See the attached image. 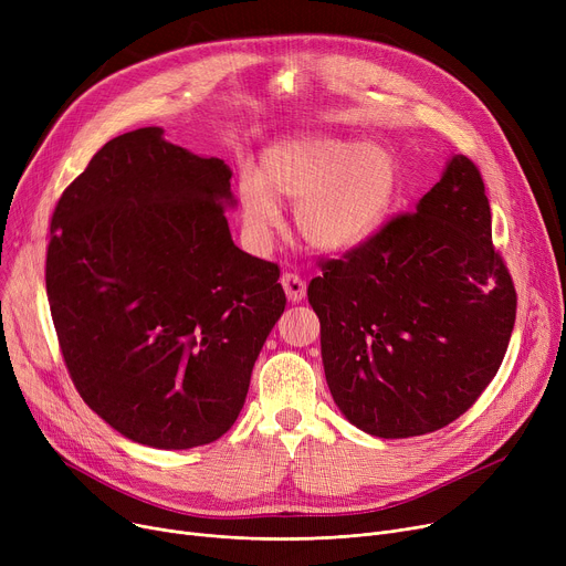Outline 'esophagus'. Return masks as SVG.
Instances as JSON below:
<instances>
[{"mask_svg":"<svg viewBox=\"0 0 566 566\" xmlns=\"http://www.w3.org/2000/svg\"><path fill=\"white\" fill-rule=\"evenodd\" d=\"M282 286H284V293H286V298L291 303H301L305 298V293H307V282L295 273H284L282 275Z\"/></svg>","mask_w":566,"mask_h":566,"instance_id":"1","label":"esophagus"}]
</instances>
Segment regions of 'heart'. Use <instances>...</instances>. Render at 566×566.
<instances>
[{
	"label": "heart",
	"mask_w": 566,
	"mask_h": 566,
	"mask_svg": "<svg viewBox=\"0 0 566 566\" xmlns=\"http://www.w3.org/2000/svg\"><path fill=\"white\" fill-rule=\"evenodd\" d=\"M401 195V165L382 144L310 135L273 146L259 174L238 188L241 220L254 243L280 227L277 201L295 203V229L321 252L358 245L388 220Z\"/></svg>",
	"instance_id": "obj_1"
}]
</instances>
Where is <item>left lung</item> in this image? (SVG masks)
I'll list each match as a JSON object with an SVG mask.
<instances>
[{
  "label": "left lung",
  "mask_w": 566,
  "mask_h": 566,
  "mask_svg": "<svg viewBox=\"0 0 566 566\" xmlns=\"http://www.w3.org/2000/svg\"><path fill=\"white\" fill-rule=\"evenodd\" d=\"M307 289L321 358L346 420L378 438L448 427L497 374L516 289L493 248L480 169L454 156L412 213L395 216Z\"/></svg>",
  "instance_id": "8db88e82"
}]
</instances>
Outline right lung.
Returning <instances> with one entry per match:
<instances>
[{"label":"right lung","instance_id":"obj_1","mask_svg":"<svg viewBox=\"0 0 566 566\" xmlns=\"http://www.w3.org/2000/svg\"><path fill=\"white\" fill-rule=\"evenodd\" d=\"M229 178L224 160L148 126L109 139L52 213L45 289L69 374L148 448L231 429L286 305L277 263L231 241Z\"/></svg>","mask_w":566,"mask_h":566}]
</instances>
